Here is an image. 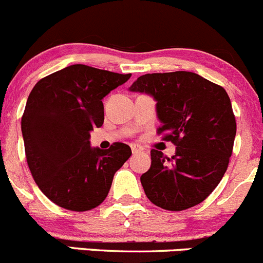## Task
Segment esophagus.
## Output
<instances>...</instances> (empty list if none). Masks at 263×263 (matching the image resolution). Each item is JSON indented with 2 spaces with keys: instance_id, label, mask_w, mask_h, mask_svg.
<instances>
[{
  "instance_id": "1",
  "label": "esophagus",
  "mask_w": 263,
  "mask_h": 263,
  "mask_svg": "<svg viewBox=\"0 0 263 263\" xmlns=\"http://www.w3.org/2000/svg\"><path fill=\"white\" fill-rule=\"evenodd\" d=\"M130 147H132V152H133L134 155L139 154V152L143 151V148H142L141 146H138V144H130Z\"/></svg>"
}]
</instances>
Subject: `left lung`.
Listing matches in <instances>:
<instances>
[{"label": "left lung", "mask_w": 263, "mask_h": 263, "mask_svg": "<svg viewBox=\"0 0 263 263\" xmlns=\"http://www.w3.org/2000/svg\"><path fill=\"white\" fill-rule=\"evenodd\" d=\"M129 90L156 101L157 133L177 146L171 159L151 149V167L141 177L149 201L174 212L204 201L226 173L236 136L226 90L186 71L143 74Z\"/></svg>", "instance_id": "8db88e82"}]
</instances>
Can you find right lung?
<instances>
[{"mask_svg":"<svg viewBox=\"0 0 263 263\" xmlns=\"http://www.w3.org/2000/svg\"><path fill=\"white\" fill-rule=\"evenodd\" d=\"M132 74L73 64L40 80L22 117L27 162L37 186L62 208L85 212L104 201L115 173L132 155L125 143L90 146L104 121L102 99Z\"/></svg>","mask_w":263,"mask_h":263,"instance_id":"1","label":"right lung"}]
</instances>
